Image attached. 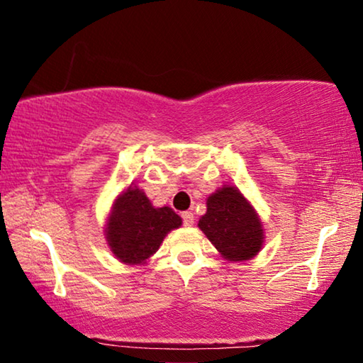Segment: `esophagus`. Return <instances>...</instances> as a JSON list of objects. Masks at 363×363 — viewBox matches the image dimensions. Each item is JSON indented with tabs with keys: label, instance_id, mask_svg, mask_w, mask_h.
Returning a JSON list of instances; mask_svg holds the SVG:
<instances>
[{
	"label": "esophagus",
	"instance_id": "1",
	"mask_svg": "<svg viewBox=\"0 0 363 363\" xmlns=\"http://www.w3.org/2000/svg\"><path fill=\"white\" fill-rule=\"evenodd\" d=\"M182 219H183V225H193L194 224V216H193V213H188V211L182 213Z\"/></svg>",
	"mask_w": 363,
	"mask_h": 363
}]
</instances>
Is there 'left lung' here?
<instances>
[{"instance_id":"8db88e82","label":"left lung","mask_w":363,"mask_h":363,"mask_svg":"<svg viewBox=\"0 0 363 363\" xmlns=\"http://www.w3.org/2000/svg\"><path fill=\"white\" fill-rule=\"evenodd\" d=\"M199 228L225 259H250L263 245V227L243 194L224 186L208 199V213L199 219Z\"/></svg>"}]
</instances>
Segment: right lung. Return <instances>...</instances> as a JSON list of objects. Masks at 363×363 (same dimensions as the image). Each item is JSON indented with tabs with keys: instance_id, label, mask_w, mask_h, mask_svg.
<instances>
[{
	"instance_id": "obj_1",
	"label": "right lung",
	"mask_w": 363,
	"mask_h": 363,
	"mask_svg": "<svg viewBox=\"0 0 363 363\" xmlns=\"http://www.w3.org/2000/svg\"><path fill=\"white\" fill-rule=\"evenodd\" d=\"M182 225L170 208H154L139 188H128L116 199L107 224L111 252L128 264H141L157 252L164 237Z\"/></svg>"
}]
</instances>
